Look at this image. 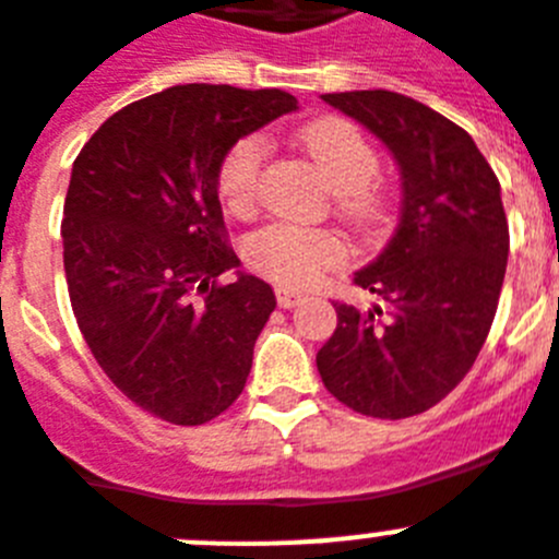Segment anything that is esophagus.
<instances>
[{
	"mask_svg": "<svg viewBox=\"0 0 559 559\" xmlns=\"http://www.w3.org/2000/svg\"><path fill=\"white\" fill-rule=\"evenodd\" d=\"M302 299H305V294H299V290L276 288V302H280V308H294V305H299Z\"/></svg>",
	"mask_w": 559,
	"mask_h": 559,
	"instance_id": "34e87169",
	"label": "esophagus"
}]
</instances>
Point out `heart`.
Masks as SVG:
<instances>
[{
  "label": "heart",
  "instance_id": "1",
  "mask_svg": "<svg viewBox=\"0 0 559 559\" xmlns=\"http://www.w3.org/2000/svg\"><path fill=\"white\" fill-rule=\"evenodd\" d=\"M299 141L328 186L338 192L342 212L359 226L373 223L381 212L379 194L370 186L379 175V152L361 135L359 127L342 118H325L311 123ZM265 152H269L265 138L248 135L234 143L223 157L221 194L234 214H251L260 203ZM246 257L251 269L269 276L271 283L308 288L328 269L345 260V242L328 228L274 223L260 228L248 240Z\"/></svg>",
  "mask_w": 559,
  "mask_h": 559
}]
</instances>
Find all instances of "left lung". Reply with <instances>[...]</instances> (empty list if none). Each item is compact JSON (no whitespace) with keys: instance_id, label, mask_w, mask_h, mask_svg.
<instances>
[{"instance_id":"1","label":"left lung","mask_w":559,"mask_h":559,"mask_svg":"<svg viewBox=\"0 0 559 559\" xmlns=\"http://www.w3.org/2000/svg\"><path fill=\"white\" fill-rule=\"evenodd\" d=\"M322 102L388 146L402 214L384 251L356 271L381 305L336 302L319 376L361 416H418L469 373L492 328L509 260L500 183L475 141L416 98L353 90Z\"/></svg>"}]
</instances>
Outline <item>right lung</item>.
<instances>
[{"instance_id":"1","label":"right lung","mask_w":559,"mask_h":559,"mask_svg":"<svg viewBox=\"0 0 559 559\" xmlns=\"http://www.w3.org/2000/svg\"><path fill=\"white\" fill-rule=\"evenodd\" d=\"M283 90L183 84L98 127L70 171L61 242L75 322L130 402L198 427L237 402L276 308L223 237L221 166L294 112ZM235 269L228 286L213 283Z\"/></svg>"}]
</instances>
